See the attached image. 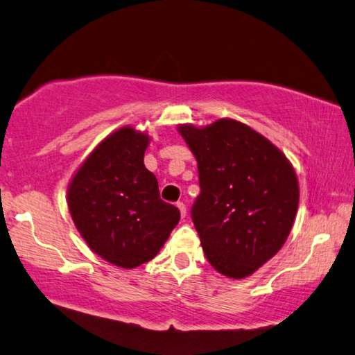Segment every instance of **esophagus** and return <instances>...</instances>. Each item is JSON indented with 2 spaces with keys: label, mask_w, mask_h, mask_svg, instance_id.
I'll return each instance as SVG.
<instances>
[{
  "label": "esophagus",
  "mask_w": 355,
  "mask_h": 355,
  "mask_svg": "<svg viewBox=\"0 0 355 355\" xmlns=\"http://www.w3.org/2000/svg\"><path fill=\"white\" fill-rule=\"evenodd\" d=\"M177 208L180 209V214H182V218H184L186 216V205L183 202H177Z\"/></svg>",
  "instance_id": "1"
}]
</instances>
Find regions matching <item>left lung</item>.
<instances>
[{"label":"left lung","instance_id":"8db88e82","mask_svg":"<svg viewBox=\"0 0 355 355\" xmlns=\"http://www.w3.org/2000/svg\"><path fill=\"white\" fill-rule=\"evenodd\" d=\"M197 159L200 194L191 218L209 264L232 279L257 271L280 250L299 205L290 161L248 125L220 119L180 125Z\"/></svg>","mask_w":355,"mask_h":355}]
</instances>
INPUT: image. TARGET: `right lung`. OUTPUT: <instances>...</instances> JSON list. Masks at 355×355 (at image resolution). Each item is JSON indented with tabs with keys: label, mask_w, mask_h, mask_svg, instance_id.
I'll list each match as a JSON object with an SVG mask.
<instances>
[{
	"label": "right lung",
	"mask_w": 355,
	"mask_h": 355,
	"mask_svg": "<svg viewBox=\"0 0 355 355\" xmlns=\"http://www.w3.org/2000/svg\"><path fill=\"white\" fill-rule=\"evenodd\" d=\"M148 136L120 128L76 172L69 208L89 248L120 268L152 260L178 224L177 207L161 200L158 180L144 166Z\"/></svg>",
	"instance_id": "1"
}]
</instances>
